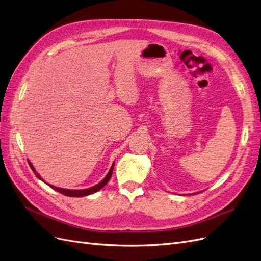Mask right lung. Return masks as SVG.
Returning a JSON list of instances; mask_svg holds the SVG:
<instances>
[{
	"label": "right lung",
	"instance_id": "1",
	"mask_svg": "<svg viewBox=\"0 0 261 261\" xmlns=\"http://www.w3.org/2000/svg\"><path fill=\"white\" fill-rule=\"evenodd\" d=\"M114 165H115V163L112 165L111 170L108 171V173H107V175L105 176V178H104L102 181H100L99 183H97L96 186L92 187V188H90V189H86V190H68V189H62V188H57V187L51 186V184H48V183H46V184H48V186L51 187L53 190H55V191H57V192L62 193V194L66 195V196H70V197H82V196H87V195H90V194H93V193L97 192L98 190H100V189L104 188V187L106 186L107 182L109 181V179L112 178V174H113V169H114ZM29 166L31 167L32 171L35 172V174L38 176V178H39L40 180L43 181V179L41 178L40 174L36 172V169H35V168H33V166L31 165V163H30V162H29Z\"/></svg>",
	"mask_w": 261,
	"mask_h": 261
}]
</instances>
